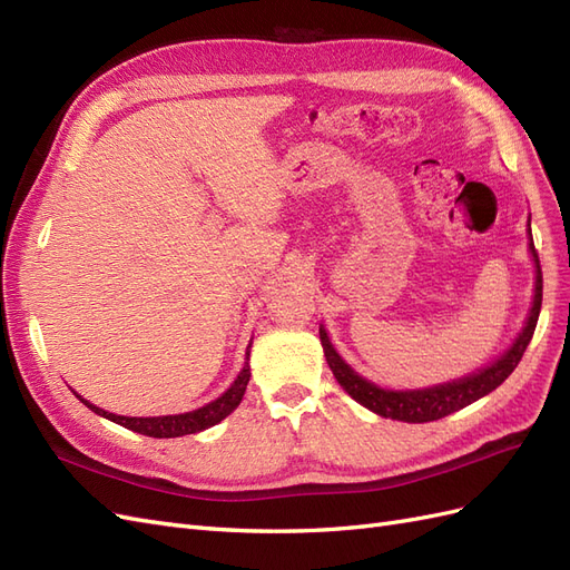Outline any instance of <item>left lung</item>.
<instances>
[{"label": "left lung", "instance_id": "8db88e82", "mask_svg": "<svg viewBox=\"0 0 570 570\" xmlns=\"http://www.w3.org/2000/svg\"><path fill=\"white\" fill-rule=\"evenodd\" d=\"M530 252L534 258V268H538V278H534V299H532L528 323L523 327V333L519 335V340L513 342V347L502 358H497L494 364L488 366L485 371L473 373L469 377H461V381H454V383L428 387V390H413V392L383 390V387L364 381V377L356 375L347 364H344L340 354L333 350L331 340H327V333L321 327L323 354H325L327 366H331V371L335 375V381L342 385V390H347L358 404H364L366 409L375 411L377 416L406 421V423H428V421L444 419V416H450V413L478 402L480 396L490 394L492 390H497L507 381L515 366H519V361L523 358V352L532 340L534 325H538V318H540L542 268H540L538 249H534L532 243H530Z\"/></svg>", "mask_w": 570, "mask_h": 570}]
</instances>
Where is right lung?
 Masks as SVG:
<instances>
[{"label":"right lung","mask_w":570,"mask_h":570,"mask_svg":"<svg viewBox=\"0 0 570 570\" xmlns=\"http://www.w3.org/2000/svg\"><path fill=\"white\" fill-rule=\"evenodd\" d=\"M249 350H247V361H245V368L243 373L237 375V381L230 385L228 392H223L216 402L206 404L197 411H189V413H178V416H157V419H128V416H116V413H109V411H101L99 406L85 402L82 396H78V400L92 409L95 413H99V416H105L118 425H124L128 430H132V433H140V435H147V438H183V435H193V433H199V430H206L212 428L216 423H220L223 419L228 416V413H233L237 409V404L243 402V394L247 390V383H249Z\"/></svg>","instance_id":"obj_1"}]
</instances>
